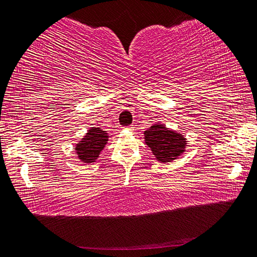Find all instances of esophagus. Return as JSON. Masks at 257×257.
Returning a JSON list of instances; mask_svg holds the SVG:
<instances>
[{
	"label": "esophagus",
	"instance_id": "1",
	"mask_svg": "<svg viewBox=\"0 0 257 257\" xmlns=\"http://www.w3.org/2000/svg\"><path fill=\"white\" fill-rule=\"evenodd\" d=\"M125 129H127V130H133V127H132V125H129V127H125Z\"/></svg>",
	"mask_w": 257,
	"mask_h": 257
}]
</instances>
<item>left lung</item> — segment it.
Wrapping results in <instances>:
<instances>
[{
  "label": "left lung",
  "instance_id": "8db88e82",
  "mask_svg": "<svg viewBox=\"0 0 257 257\" xmlns=\"http://www.w3.org/2000/svg\"><path fill=\"white\" fill-rule=\"evenodd\" d=\"M145 144L152 151L159 162L167 164L182 156L186 149V138L182 134L167 128L161 123H154L144 132Z\"/></svg>",
  "mask_w": 257,
  "mask_h": 257
}]
</instances>
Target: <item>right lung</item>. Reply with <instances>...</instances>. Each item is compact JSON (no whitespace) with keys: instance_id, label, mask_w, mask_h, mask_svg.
Wrapping results in <instances>:
<instances>
[{"instance_id":"right-lung-1","label":"right lung","mask_w":257,"mask_h":257,"mask_svg":"<svg viewBox=\"0 0 257 257\" xmlns=\"http://www.w3.org/2000/svg\"><path fill=\"white\" fill-rule=\"evenodd\" d=\"M107 141L108 134L105 130L96 127L90 128L79 143L75 144L76 157L84 164H92L98 159Z\"/></svg>"}]
</instances>
